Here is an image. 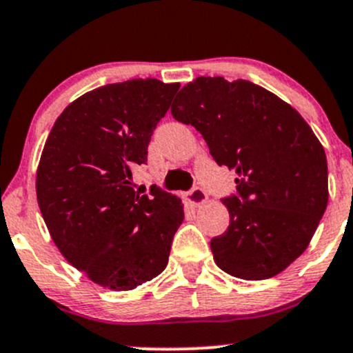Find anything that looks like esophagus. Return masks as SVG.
<instances>
[{
  "label": "esophagus",
  "mask_w": 353,
  "mask_h": 353,
  "mask_svg": "<svg viewBox=\"0 0 353 353\" xmlns=\"http://www.w3.org/2000/svg\"><path fill=\"white\" fill-rule=\"evenodd\" d=\"M206 198H208V194H206V191L199 186H194L193 190L186 193V201L193 206L203 205V203L206 201Z\"/></svg>",
  "instance_id": "34e87169"
}]
</instances>
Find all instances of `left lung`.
Listing matches in <instances>:
<instances>
[{
	"mask_svg": "<svg viewBox=\"0 0 353 353\" xmlns=\"http://www.w3.org/2000/svg\"><path fill=\"white\" fill-rule=\"evenodd\" d=\"M201 133L213 160L236 170L230 215L213 237L215 263L229 275L265 280L299 258L328 205L325 148L292 105L248 80L198 77L170 108Z\"/></svg>",
	"mask_w": 353,
	"mask_h": 353,
	"instance_id": "obj_1",
	"label": "left lung"
}]
</instances>
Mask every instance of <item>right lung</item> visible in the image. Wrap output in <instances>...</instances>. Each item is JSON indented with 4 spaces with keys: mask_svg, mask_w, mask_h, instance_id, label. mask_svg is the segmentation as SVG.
Here are the masks:
<instances>
[{
    "mask_svg": "<svg viewBox=\"0 0 353 353\" xmlns=\"http://www.w3.org/2000/svg\"><path fill=\"white\" fill-rule=\"evenodd\" d=\"M179 83L137 78L87 92L56 119L37 169V201L61 254L92 282L131 290L169 261L183 203L152 186L138 194L133 169Z\"/></svg>",
    "mask_w": 353,
    "mask_h": 353,
    "instance_id": "1",
    "label": "right lung"
}]
</instances>
